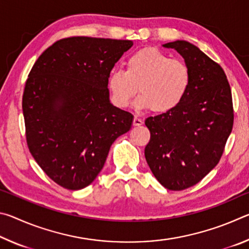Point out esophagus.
Instances as JSON below:
<instances>
[{
	"label": "esophagus",
	"instance_id": "obj_1",
	"mask_svg": "<svg viewBox=\"0 0 249 249\" xmlns=\"http://www.w3.org/2000/svg\"><path fill=\"white\" fill-rule=\"evenodd\" d=\"M142 124V120L140 119L138 116H134V120H133V125L134 126H140Z\"/></svg>",
	"mask_w": 249,
	"mask_h": 249
}]
</instances>
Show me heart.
<instances>
[{"label":"heart","instance_id":"heart-1","mask_svg":"<svg viewBox=\"0 0 249 249\" xmlns=\"http://www.w3.org/2000/svg\"><path fill=\"white\" fill-rule=\"evenodd\" d=\"M125 65L126 70L112 71L107 81L112 98L120 107H127L137 91L138 108L163 114L178 107L190 90V66L158 48L137 50Z\"/></svg>","mask_w":249,"mask_h":249}]
</instances>
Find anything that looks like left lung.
<instances>
[{"instance_id":"obj_1","label":"left lung","mask_w":249,"mask_h":249,"mask_svg":"<svg viewBox=\"0 0 249 249\" xmlns=\"http://www.w3.org/2000/svg\"><path fill=\"white\" fill-rule=\"evenodd\" d=\"M163 47L183 57L192 83L176 108L146 119L150 141L145 158L163 187L181 191L200 182L220 161L233 129V100L224 70L195 45L177 40Z\"/></svg>"}]
</instances>
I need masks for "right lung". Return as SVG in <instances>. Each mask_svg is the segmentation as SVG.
Returning a JSON list of instances; mask_svg holds the SVG:
<instances>
[{
	"label": "right lung",
	"instance_id": "add662e5",
	"mask_svg": "<svg viewBox=\"0 0 249 249\" xmlns=\"http://www.w3.org/2000/svg\"><path fill=\"white\" fill-rule=\"evenodd\" d=\"M132 40L68 37L40 54L23 93L26 142L53 182L68 190L92 183L133 115L109 103L107 81Z\"/></svg>",
	"mask_w": 249,
	"mask_h": 249
}]
</instances>
